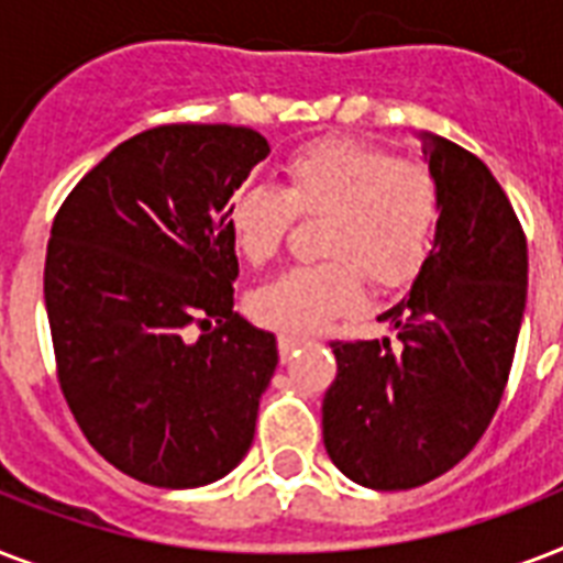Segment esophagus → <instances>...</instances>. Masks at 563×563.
Instances as JSON below:
<instances>
[{"mask_svg": "<svg viewBox=\"0 0 563 563\" xmlns=\"http://www.w3.org/2000/svg\"><path fill=\"white\" fill-rule=\"evenodd\" d=\"M309 339L307 335L300 333H289V330H283V333H277V347H280V356L286 360V356H291L295 351H300V347H307Z\"/></svg>", "mask_w": 563, "mask_h": 563, "instance_id": "esophagus-1", "label": "esophagus"}]
</instances>
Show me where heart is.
<instances>
[{
    "instance_id": "heart-1",
    "label": "heart",
    "mask_w": 563,
    "mask_h": 563,
    "mask_svg": "<svg viewBox=\"0 0 563 563\" xmlns=\"http://www.w3.org/2000/svg\"><path fill=\"white\" fill-rule=\"evenodd\" d=\"M298 216L327 219L324 263L298 265L254 295V316L289 333H312L347 316L376 289H406L432 251L441 195L420 161L353 140H324L291 154L283 189L260 184L233 195L228 233L251 265L283 254Z\"/></svg>"
}]
</instances>
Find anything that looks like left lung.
<instances>
[{
  "instance_id": "obj_1",
  "label": "left lung",
  "mask_w": 563,
  "mask_h": 563,
  "mask_svg": "<svg viewBox=\"0 0 563 563\" xmlns=\"http://www.w3.org/2000/svg\"><path fill=\"white\" fill-rule=\"evenodd\" d=\"M423 154L441 216L409 298L379 316L397 344L330 342L324 446L347 479L374 490L427 485L479 444L526 309V233L508 195L476 154L444 136L423 134Z\"/></svg>"
}]
</instances>
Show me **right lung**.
<instances>
[{
	"label": "right lung",
	"mask_w": 563,
	"mask_h": 563,
	"mask_svg": "<svg viewBox=\"0 0 563 563\" xmlns=\"http://www.w3.org/2000/svg\"><path fill=\"white\" fill-rule=\"evenodd\" d=\"M268 152L254 128H148L52 221L43 295L60 391L92 450L154 488L210 485L254 441L277 339L233 312L228 210Z\"/></svg>",
	"instance_id": "1"
}]
</instances>
